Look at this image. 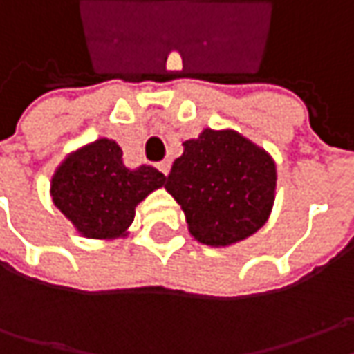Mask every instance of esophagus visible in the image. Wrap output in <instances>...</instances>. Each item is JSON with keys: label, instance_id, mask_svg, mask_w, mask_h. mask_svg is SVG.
<instances>
[{"label": "esophagus", "instance_id": "obj_1", "mask_svg": "<svg viewBox=\"0 0 354 354\" xmlns=\"http://www.w3.org/2000/svg\"><path fill=\"white\" fill-rule=\"evenodd\" d=\"M157 169L161 171V173H163V175L167 177V175H169V171H171V161H169V159H165V161L157 163Z\"/></svg>", "mask_w": 354, "mask_h": 354}]
</instances>
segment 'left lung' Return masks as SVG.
I'll return each instance as SVG.
<instances>
[{
    "instance_id": "left-lung-1",
    "label": "left lung",
    "mask_w": 354,
    "mask_h": 354,
    "mask_svg": "<svg viewBox=\"0 0 354 354\" xmlns=\"http://www.w3.org/2000/svg\"><path fill=\"white\" fill-rule=\"evenodd\" d=\"M165 189L189 232L207 246H228L266 225L276 195V163L234 129H203L183 143Z\"/></svg>"
}]
</instances>
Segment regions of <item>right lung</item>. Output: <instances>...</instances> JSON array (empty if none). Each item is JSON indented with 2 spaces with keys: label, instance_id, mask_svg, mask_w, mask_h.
<instances>
[{
  "label": "right lung",
  "instance_id": "right-lung-1",
  "mask_svg": "<svg viewBox=\"0 0 354 354\" xmlns=\"http://www.w3.org/2000/svg\"><path fill=\"white\" fill-rule=\"evenodd\" d=\"M163 185V173L151 165L129 169L122 147L100 138L66 156L53 175L50 197L82 236L114 240L128 234L136 207Z\"/></svg>",
  "mask_w": 354,
  "mask_h": 354
}]
</instances>
